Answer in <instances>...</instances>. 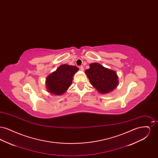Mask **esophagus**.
Wrapping results in <instances>:
<instances>
[{"mask_svg": "<svg viewBox=\"0 0 158 158\" xmlns=\"http://www.w3.org/2000/svg\"><path fill=\"white\" fill-rule=\"evenodd\" d=\"M79 69H81V70H82V71H83V70H84V68H83V66H81L80 67H79Z\"/></svg>", "mask_w": 158, "mask_h": 158, "instance_id": "1", "label": "esophagus"}]
</instances>
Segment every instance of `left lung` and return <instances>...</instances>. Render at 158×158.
Returning <instances> with one entry per match:
<instances>
[{
	"label": "left lung",
	"mask_w": 158,
	"mask_h": 158,
	"mask_svg": "<svg viewBox=\"0 0 158 158\" xmlns=\"http://www.w3.org/2000/svg\"><path fill=\"white\" fill-rule=\"evenodd\" d=\"M85 70L90 84L101 94H107L114 90L118 85V76L115 71L94 63Z\"/></svg>",
	"instance_id": "1"
}]
</instances>
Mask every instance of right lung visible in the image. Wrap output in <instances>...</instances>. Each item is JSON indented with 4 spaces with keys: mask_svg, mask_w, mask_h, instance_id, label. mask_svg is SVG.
<instances>
[{
    "mask_svg": "<svg viewBox=\"0 0 158 158\" xmlns=\"http://www.w3.org/2000/svg\"><path fill=\"white\" fill-rule=\"evenodd\" d=\"M78 70L79 69L75 66H60L46 79V88L48 92L56 95L63 94L71 85L73 76Z\"/></svg>",
    "mask_w": 158,
    "mask_h": 158,
    "instance_id": "right-lung-1",
    "label": "right lung"
}]
</instances>
